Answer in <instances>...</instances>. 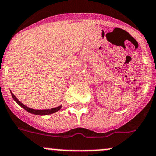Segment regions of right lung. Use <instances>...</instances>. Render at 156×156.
Instances as JSON below:
<instances>
[{"label": "right lung", "instance_id": "1", "mask_svg": "<svg viewBox=\"0 0 156 156\" xmlns=\"http://www.w3.org/2000/svg\"><path fill=\"white\" fill-rule=\"evenodd\" d=\"M10 93H11V95H12V97H13V100H14V101H16V102L20 106V107H22L23 108L25 109V110H27V111H28L29 113H33V114L40 115V116H43V115H49V114H51V113H55V112H57L58 110H59L62 107V105H61V106H59V107H55V108L49 109V110H34V109L30 108V107H27V106H25L24 104H23L22 103H21L20 101L19 100H18L17 98L14 96V94H13L11 91H10Z\"/></svg>", "mask_w": 156, "mask_h": 156}]
</instances>
